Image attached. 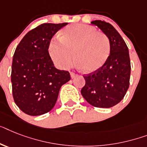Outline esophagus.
Returning a JSON list of instances; mask_svg holds the SVG:
<instances>
[{
  "mask_svg": "<svg viewBox=\"0 0 147 147\" xmlns=\"http://www.w3.org/2000/svg\"><path fill=\"white\" fill-rule=\"evenodd\" d=\"M76 76H77V75H76V74H74V73H73V72L71 73V78H72V79L75 78Z\"/></svg>",
  "mask_w": 147,
  "mask_h": 147,
  "instance_id": "obj_1",
  "label": "esophagus"
}]
</instances>
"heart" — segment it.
<instances>
[{
    "label": "heart",
    "mask_w": 147,
    "mask_h": 147,
    "mask_svg": "<svg viewBox=\"0 0 147 147\" xmlns=\"http://www.w3.org/2000/svg\"><path fill=\"white\" fill-rule=\"evenodd\" d=\"M52 60L60 68H69L75 61L84 72L92 73L101 68L110 53L109 38L92 26L75 24L54 37L48 45Z\"/></svg>",
    "instance_id": "b5f03b06"
}]
</instances>
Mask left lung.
<instances>
[{"label": "left lung", "instance_id": "1", "mask_svg": "<svg viewBox=\"0 0 147 147\" xmlns=\"http://www.w3.org/2000/svg\"><path fill=\"white\" fill-rule=\"evenodd\" d=\"M107 36L110 53L104 66L84 76L86 85L81 90L88 104L96 107L110 108L123 99L129 87L131 62L127 45L110 23L92 22Z\"/></svg>", "mask_w": 147, "mask_h": 147}]
</instances>
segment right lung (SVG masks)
<instances>
[{
	"mask_svg": "<svg viewBox=\"0 0 147 147\" xmlns=\"http://www.w3.org/2000/svg\"><path fill=\"white\" fill-rule=\"evenodd\" d=\"M67 23H44L28 32L16 49L11 82L14 101L30 116L47 113L54 107L61 87L71 80L68 71L55 68L48 45Z\"/></svg>",
	"mask_w": 147,
	"mask_h": 147,
	"instance_id": "add662e5",
	"label": "right lung"
}]
</instances>
